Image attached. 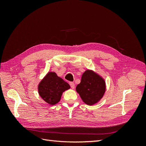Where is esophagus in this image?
Instances as JSON below:
<instances>
[{
    "label": "esophagus",
    "mask_w": 146,
    "mask_h": 146,
    "mask_svg": "<svg viewBox=\"0 0 146 146\" xmlns=\"http://www.w3.org/2000/svg\"><path fill=\"white\" fill-rule=\"evenodd\" d=\"M69 85H70V87H71V88H72V89H74V88H75V84L73 82H70Z\"/></svg>",
    "instance_id": "esophagus-1"
}]
</instances>
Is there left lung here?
Wrapping results in <instances>:
<instances>
[{
	"mask_svg": "<svg viewBox=\"0 0 146 146\" xmlns=\"http://www.w3.org/2000/svg\"><path fill=\"white\" fill-rule=\"evenodd\" d=\"M76 91L86 104L92 105L102 98L105 91V82L102 78L91 70H87L82 76L81 82Z\"/></svg>",
	"mask_w": 146,
	"mask_h": 146,
	"instance_id": "1",
	"label": "left lung"
}]
</instances>
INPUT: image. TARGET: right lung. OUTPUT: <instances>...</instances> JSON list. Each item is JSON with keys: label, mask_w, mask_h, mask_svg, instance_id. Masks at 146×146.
<instances>
[{"label": "right lung", "mask_w": 146, "mask_h": 146, "mask_svg": "<svg viewBox=\"0 0 146 146\" xmlns=\"http://www.w3.org/2000/svg\"><path fill=\"white\" fill-rule=\"evenodd\" d=\"M70 88L69 84L56 76L55 72H48L39 84L38 92L47 103L55 105L60 100L63 92Z\"/></svg>", "instance_id": "right-lung-1"}]
</instances>
